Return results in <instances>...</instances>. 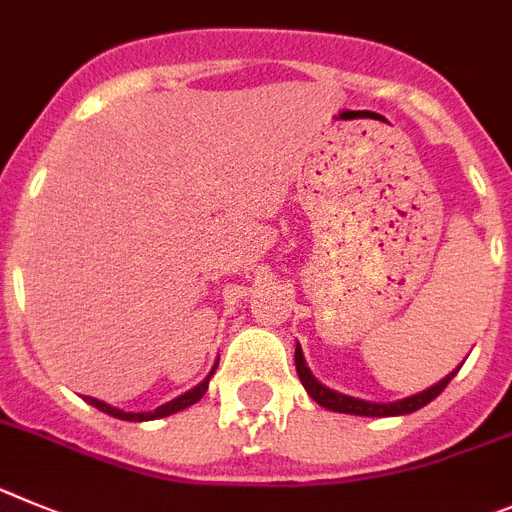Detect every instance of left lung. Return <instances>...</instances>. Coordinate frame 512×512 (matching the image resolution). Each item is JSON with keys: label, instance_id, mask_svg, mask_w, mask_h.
<instances>
[{"label": "left lung", "instance_id": "1", "mask_svg": "<svg viewBox=\"0 0 512 512\" xmlns=\"http://www.w3.org/2000/svg\"><path fill=\"white\" fill-rule=\"evenodd\" d=\"M296 370H298V377H301V382H303V388H306V393L311 395L316 403L324 405V408H329V411L354 413V416H403V413H413V411H418V408H423L426 403H431L436 395H441V390L449 385L451 377L457 375V370H454L451 375H446L444 380L436 382L434 388L423 390V393H418V395H411V398L398 400V403H370V400L349 398V395L336 393V390H329L326 385H321V382L316 380V377L311 375V370L306 367V359H303L301 347H296Z\"/></svg>", "mask_w": 512, "mask_h": 512}]
</instances>
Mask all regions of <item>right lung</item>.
Returning <instances> with one entry per match:
<instances>
[{
    "instance_id": "1",
    "label": "right lung",
    "mask_w": 512,
    "mask_h": 512,
    "mask_svg": "<svg viewBox=\"0 0 512 512\" xmlns=\"http://www.w3.org/2000/svg\"><path fill=\"white\" fill-rule=\"evenodd\" d=\"M214 370H216V365H214ZM214 370H211V375H214ZM211 375L206 377V380L201 382V385H196V388H193V390H188V393H183L181 398L170 400V403H165V405H160V408H155L153 413H124V411H119V408H112V405L101 403V400H96V398H84V400H86V403H89V405H94V408H99L101 413H109V416L122 418V421H153V418L170 416V413H178V411H183V408H188V405L199 403V400L204 398L206 388H209Z\"/></svg>"
}]
</instances>
